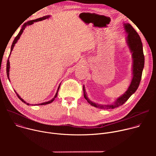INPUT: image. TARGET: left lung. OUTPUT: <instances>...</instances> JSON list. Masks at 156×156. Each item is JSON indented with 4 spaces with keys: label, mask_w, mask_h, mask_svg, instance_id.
Wrapping results in <instances>:
<instances>
[{
    "label": "left lung",
    "mask_w": 156,
    "mask_h": 156,
    "mask_svg": "<svg viewBox=\"0 0 156 156\" xmlns=\"http://www.w3.org/2000/svg\"><path fill=\"white\" fill-rule=\"evenodd\" d=\"M123 25L125 31L128 34L126 38V43L130 52L132 54L133 58V78L131 82L127 91L123 95L117 98L114 103L110 105H101L91 101L87 98L85 91V87L83 86V93L85 99L89 104L95 107L102 109H112L118 107L120 105H123L133 94L135 93L140 85L144 65V56L143 50V44L139 34L130 24L124 23Z\"/></svg>",
    "instance_id": "left-lung-1"
}]
</instances>
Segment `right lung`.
Here are the masks:
<instances>
[{
	"mask_svg": "<svg viewBox=\"0 0 156 156\" xmlns=\"http://www.w3.org/2000/svg\"><path fill=\"white\" fill-rule=\"evenodd\" d=\"M50 16H51L50 15H46V16H42V17L39 18H37V19H36V20H31V21H28V22H27V23H24V25H23V27H22L21 29L20 30V32H19V33H18V35L15 37V39H14V40H13V41L12 45V47H11V50H10V55H9V57H10V54H11V52H12V50H13V49L14 46H15V44L16 43V42L18 41V40L20 39V36H21V34L23 33V32L24 30L25 29V28H26L27 26L31 25L32 24H33V23H34V22H37V21H42V20H45V19L49 18ZM9 71H10V62H9V58H8V60H7V75L8 79H9V80L10 81V78H9ZM60 85H59V86H58V87L57 93H56V94H55V96L54 97V98H53V99H52L51 101H48V102H43V103H41V104H36V105H46V104H50V103L54 101L55 98L57 96V93H58V90H59V88H60ZM15 93L16 94V96H18V98H19V99H20L22 102H23L24 103H25L26 104H27V105H30V104H28V103L26 102H25L23 99L21 98H20V96L17 94V93H16L15 91Z\"/></svg>",
	"mask_w": 156,
	"mask_h": 156,
	"instance_id": "1",
	"label": "right lung"
}]
</instances>
